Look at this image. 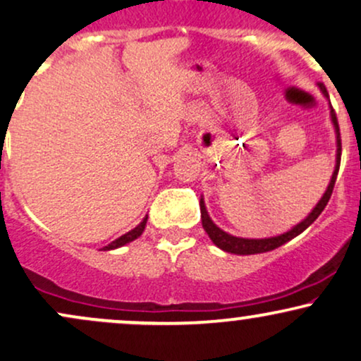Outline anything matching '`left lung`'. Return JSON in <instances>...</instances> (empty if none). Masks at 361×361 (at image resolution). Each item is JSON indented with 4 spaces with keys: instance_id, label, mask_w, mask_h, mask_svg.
Masks as SVG:
<instances>
[{
    "instance_id": "8db88e82",
    "label": "left lung",
    "mask_w": 361,
    "mask_h": 361,
    "mask_svg": "<svg viewBox=\"0 0 361 361\" xmlns=\"http://www.w3.org/2000/svg\"><path fill=\"white\" fill-rule=\"evenodd\" d=\"M319 89L323 90V94L328 97V90L324 84L319 82ZM331 121L334 124V129H336V168H334L331 181H329L326 192H324L323 198L319 200V203L312 208V212L310 215L302 220L301 224H298L296 227L290 228L289 232L282 233V235L277 237H271V238H240V237H233L230 233L224 232L222 228H219L216 225L212 222V219L207 214V208L205 203H203V198L200 200V212H202V225L205 228V232L208 233V237L212 238V242L216 247L225 252H230V254H238V255H250V254H262V252H269V250H274L277 247H281L286 242H289L290 238L298 237L299 233L305 232V230L310 227V225L314 222L316 219L321 215V212L324 210V207L328 205L329 198H331L333 188H334V181H336L338 176V169H340V161H341V136H340V126H338V119H336V112L331 107Z\"/></svg>"
}]
</instances>
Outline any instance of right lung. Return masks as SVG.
<instances>
[{"label": "right lung", "instance_id": "right-lung-1", "mask_svg": "<svg viewBox=\"0 0 361 361\" xmlns=\"http://www.w3.org/2000/svg\"><path fill=\"white\" fill-rule=\"evenodd\" d=\"M146 222H147V216H145V220H142V222L139 224L136 228H133L131 232L124 233V235H121L119 238H116L114 242H111L109 245L104 247V250H112V249H117V247H123V245H126V244H129V242H133L134 238H137L139 235H141L142 232H145Z\"/></svg>", "mask_w": 361, "mask_h": 361}]
</instances>
